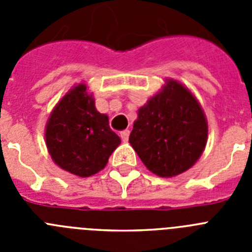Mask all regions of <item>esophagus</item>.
Instances as JSON below:
<instances>
[{
	"instance_id": "34e87169",
	"label": "esophagus",
	"mask_w": 252,
	"mask_h": 252,
	"mask_svg": "<svg viewBox=\"0 0 252 252\" xmlns=\"http://www.w3.org/2000/svg\"><path fill=\"white\" fill-rule=\"evenodd\" d=\"M128 136H130V131L128 130H124L120 132V137H121L122 141H127Z\"/></svg>"
}]
</instances>
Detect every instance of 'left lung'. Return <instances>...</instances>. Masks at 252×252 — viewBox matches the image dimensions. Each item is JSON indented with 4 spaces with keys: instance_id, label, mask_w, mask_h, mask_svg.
<instances>
[{
    "instance_id": "8db88e82",
    "label": "left lung",
    "mask_w": 252,
    "mask_h": 252,
    "mask_svg": "<svg viewBox=\"0 0 252 252\" xmlns=\"http://www.w3.org/2000/svg\"><path fill=\"white\" fill-rule=\"evenodd\" d=\"M208 124L193 93L174 79L140 107L128 141L144 165L161 178L179 175L201 158Z\"/></svg>"
}]
</instances>
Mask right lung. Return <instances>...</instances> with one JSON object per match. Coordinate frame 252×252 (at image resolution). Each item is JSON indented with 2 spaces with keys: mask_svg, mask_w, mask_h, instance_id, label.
<instances>
[{
  "mask_svg": "<svg viewBox=\"0 0 252 252\" xmlns=\"http://www.w3.org/2000/svg\"><path fill=\"white\" fill-rule=\"evenodd\" d=\"M45 141L55 164L82 178L101 171L121 144L110 128L108 116L95 110L83 83L73 87L51 111Z\"/></svg>",
  "mask_w": 252,
  "mask_h": 252,
  "instance_id": "obj_1",
  "label": "right lung"
}]
</instances>
